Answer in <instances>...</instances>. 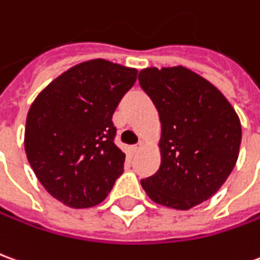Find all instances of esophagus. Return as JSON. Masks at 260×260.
<instances>
[{
	"label": "esophagus",
	"mask_w": 260,
	"mask_h": 260,
	"mask_svg": "<svg viewBox=\"0 0 260 260\" xmlns=\"http://www.w3.org/2000/svg\"><path fill=\"white\" fill-rule=\"evenodd\" d=\"M141 149H142V142L138 143V145H135V146H132V152H134V153H138Z\"/></svg>",
	"instance_id": "34e87169"
}]
</instances>
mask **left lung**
Returning <instances> with one entry per match:
<instances>
[{
	"label": "left lung",
	"instance_id": "1",
	"mask_svg": "<svg viewBox=\"0 0 260 260\" xmlns=\"http://www.w3.org/2000/svg\"><path fill=\"white\" fill-rule=\"evenodd\" d=\"M138 80L161 125L160 168L141 184L157 204L190 210L231 174L242 138L239 118L217 87L186 67H148Z\"/></svg>",
	"mask_w": 260,
	"mask_h": 260
}]
</instances>
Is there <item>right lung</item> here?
I'll return each instance as SVG.
<instances>
[{
	"mask_svg": "<svg viewBox=\"0 0 260 260\" xmlns=\"http://www.w3.org/2000/svg\"><path fill=\"white\" fill-rule=\"evenodd\" d=\"M136 69L94 59L54 79L30 105L25 152L38 180L72 208L97 206L124 172L112 114Z\"/></svg>",
	"mask_w": 260,
	"mask_h": 260,
	"instance_id": "add662e5",
	"label": "right lung"
}]
</instances>
